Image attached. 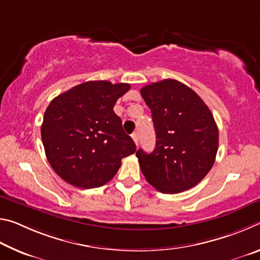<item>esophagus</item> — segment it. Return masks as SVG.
<instances>
[{
    "instance_id": "34e87169",
    "label": "esophagus",
    "mask_w": 260,
    "mask_h": 260,
    "mask_svg": "<svg viewBox=\"0 0 260 260\" xmlns=\"http://www.w3.org/2000/svg\"><path fill=\"white\" fill-rule=\"evenodd\" d=\"M132 139H133L135 144H136V146H138V144H139V135H138V133L132 134Z\"/></svg>"
}]
</instances>
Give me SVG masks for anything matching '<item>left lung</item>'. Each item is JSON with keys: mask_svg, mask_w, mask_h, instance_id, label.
Wrapping results in <instances>:
<instances>
[{"mask_svg": "<svg viewBox=\"0 0 260 260\" xmlns=\"http://www.w3.org/2000/svg\"><path fill=\"white\" fill-rule=\"evenodd\" d=\"M141 95L156 131L153 151H136L141 171L160 192L188 190L214 164L219 131L212 113L191 88L174 79L144 86Z\"/></svg>", "mask_w": 260, "mask_h": 260, "instance_id": "8db88e82", "label": "left lung"}]
</instances>
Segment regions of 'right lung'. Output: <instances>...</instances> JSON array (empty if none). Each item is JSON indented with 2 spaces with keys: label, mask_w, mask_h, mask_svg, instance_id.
Returning <instances> with one entry per match:
<instances>
[{
  "label": "right lung",
  "mask_w": 260,
  "mask_h": 260,
  "mask_svg": "<svg viewBox=\"0 0 260 260\" xmlns=\"http://www.w3.org/2000/svg\"><path fill=\"white\" fill-rule=\"evenodd\" d=\"M128 83L87 81L51 101L43 116L41 138L47 159L74 187L98 188L111 180L121 159L136 151L113 111Z\"/></svg>",
  "instance_id": "right-lung-1"
}]
</instances>
